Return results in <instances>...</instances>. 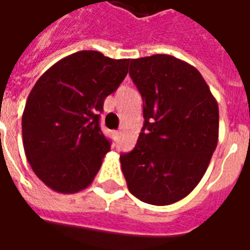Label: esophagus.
Returning a JSON list of instances; mask_svg holds the SVG:
<instances>
[{
    "instance_id": "34e87169",
    "label": "esophagus",
    "mask_w": 250,
    "mask_h": 250,
    "mask_svg": "<svg viewBox=\"0 0 250 250\" xmlns=\"http://www.w3.org/2000/svg\"><path fill=\"white\" fill-rule=\"evenodd\" d=\"M114 135H115V136H119V135H120V131H115Z\"/></svg>"
}]
</instances>
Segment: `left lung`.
<instances>
[{"mask_svg":"<svg viewBox=\"0 0 250 250\" xmlns=\"http://www.w3.org/2000/svg\"><path fill=\"white\" fill-rule=\"evenodd\" d=\"M130 76L145 125L135 148L120 155L127 188L146 204H175L208 170L218 142V103L198 69L170 55L131 60Z\"/></svg>","mask_w":250,"mask_h":250,"instance_id":"left-lung-1","label":"left lung"}]
</instances>
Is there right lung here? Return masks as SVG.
Segmentation results:
<instances>
[{
  "mask_svg": "<svg viewBox=\"0 0 250 250\" xmlns=\"http://www.w3.org/2000/svg\"><path fill=\"white\" fill-rule=\"evenodd\" d=\"M130 59L80 51L46 69L22 114L25 155L53 191L75 194L92 184L111 150L99 125L104 99L118 89Z\"/></svg>",
  "mask_w": 250,
  "mask_h": 250,
  "instance_id": "add662e5",
  "label": "right lung"
}]
</instances>
